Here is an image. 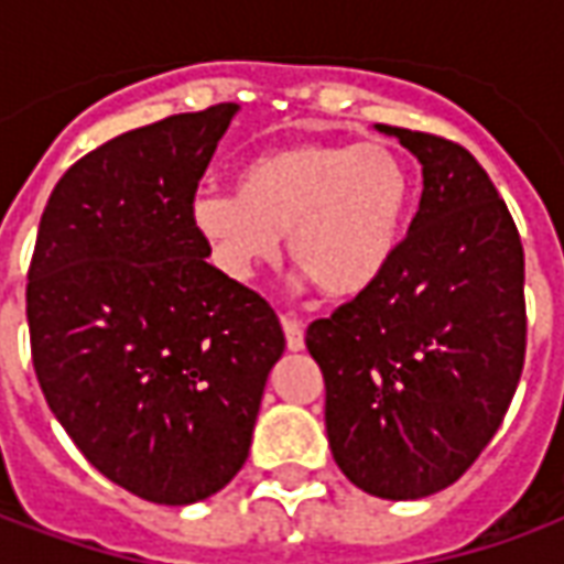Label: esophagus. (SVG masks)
<instances>
[{"instance_id": "obj_1", "label": "esophagus", "mask_w": 564, "mask_h": 564, "mask_svg": "<svg viewBox=\"0 0 564 564\" xmlns=\"http://www.w3.org/2000/svg\"><path fill=\"white\" fill-rule=\"evenodd\" d=\"M283 335H286V347H290L293 354L305 350V332H302V323L283 317Z\"/></svg>"}]
</instances>
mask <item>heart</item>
Wrapping results in <instances>:
<instances>
[{"label":"heart","instance_id":"b5f03b06","mask_svg":"<svg viewBox=\"0 0 564 564\" xmlns=\"http://www.w3.org/2000/svg\"><path fill=\"white\" fill-rule=\"evenodd\" d=\"M414 177L390 144L305 141L262 150L238 169L235 193H198L189 223L210 259L247 281L286 253L335 302L366 295L402 250Z\"/></svg>","mask_w":564,"mask_h":564}]
</instances>
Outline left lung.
Masks as SVG:
<instances>
[{"label": "left lung", "instance_id": "obj_1", "mask_svg": "<svg viewBox=\"0 0 564 564\" xmlns=\"http://www.w3.org/2000/svg\"><path fill=\"white\" fill-rule=\"evenodd\" d=\"M423 165L390 271L307 326L332 456L362 492L411 501L468 471L508 414L525 359V259L508 205L459 144L383 127Z\"/></svg>", "mask_w": 564, "mask_h": 564}]
</instances>
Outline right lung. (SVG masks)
<instances>
[{"instance_id":"1","label":"right lung","mask_w":564,"mask_h":564,"mask_svg":"<svg viewBox=\"0 0 564 564\" xmlns=\"http://www.w3.org/2000/svg\"><path fill=\"white\" fill-rule=\"evenodd\" d=\"M238 105L132 129L68 169L39 223L26 319L51 411L96 471L193 505L241 471L283 329L208 262L189 205Z\"/></svg>"}]
</instances>
